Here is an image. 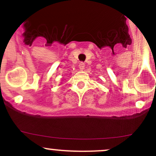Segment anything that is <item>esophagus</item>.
Returning a JSON list of instances; mask_svg holds the SVG:
<instances>
[{
    "label": "esophagus",
    "instance_id": "obj_1",
    "mask_svg": "<svg viewBox=\"0 0 156 156\" xmlns=\"http://www.w3.org/2000/svg\"><path fill=\"white\" fill-rule=\"evenodd\" d=\"M78 67H79L80 70L82 71V70H84V67H85V66H84V62H80L79 66H78Z\"/></svg>",
    "mask_w": 156,
    "mask_h": 156
}]
</instances>
